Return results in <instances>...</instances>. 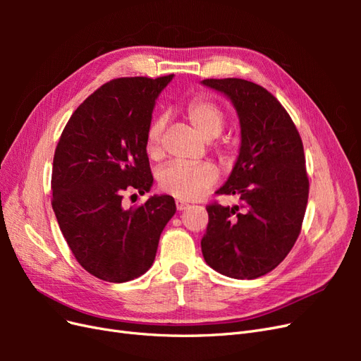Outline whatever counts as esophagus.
Returning a JSON list of instances; mask_svg holds the SVG:
<instances>
[{
    "label": "esophagus",
    "instance_id": "1",
    "mask_svg": "<svg viewBox=\"0 0 361 361\" xmlns=\"http://www.w3.org/2000/svg\"><path fill=\"white\" fill-rule=\"evenodd\" d=\"M188 207V204L187 203H183V202H180V200H178L176 202V209L178 211H185Z\"/></svg>",
    "mask_w": 361,
    "mask_h": 361
}]
</instances>
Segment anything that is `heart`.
I'll list each match as a JSON object with an SVG mask.
<instances>
[{
  "instance_id": "1",
  "label": "heart",
  "mask_w": 361,
  "mask_h": 361,
  "mask_svg": "<svg viewBox=\"0 0 361 361\" xmlns=\"http://www.w3.org/2000/svg\"><path fill=\"white\" fill-rule=\"evenodd\" d=\"M187 118L200 138L211 141L221 134L226 123L223 110L212 101L195 99L187 108ZM164 118L158 117L147 129V152L150 157L161 154ZM159 188L180 200H197L218 180V170L211 162L180 164L171 162L164 166L158 174Z\"/></svg>"
}]
</instances>
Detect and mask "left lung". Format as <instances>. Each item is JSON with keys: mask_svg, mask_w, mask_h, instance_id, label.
I'll list each match as a JSON object with an SVG mask.
<instances>
[{"mask_svg": "<svg viewBox=\"0 0 361 361\" xmlns=\"http://www.w3.org/2000/svg\"><path fill=\"white\" fill-rule=\"evenodd\" d=\"M202 84L232 102L241 126L238 159L216 191L238 195L241 203L206 207L202 253L220 274L253 280L274 269L300 235L309 199L302 141L288 111L264 87L239 78Z\"/></svg>", "mask_w": 361, "mask_h": 361, "instance_id": "1", "label": "left lung"}]
</instances>
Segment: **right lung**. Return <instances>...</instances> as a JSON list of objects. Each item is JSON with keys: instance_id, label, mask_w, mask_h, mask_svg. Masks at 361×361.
<instances>
[{"instance_id": "1", "label": "right lung", "mask_w": 361, "mask_h": 361, "mask_svg": "<svg viewBox=\"0 0 361 361\" xmlns=\"http://www.w3.org/2000/svg\"><path fill=\"white\" fill-rule=\"evenodd\" d=\"M174 75L117 78L76 108L54 154L52 209L80 265L125 283L152 267L159 236L176 212L171 195H150L135 209L123 191L149 192L147 129L155 102Z\"/></svg>"}]
</instances>
